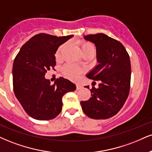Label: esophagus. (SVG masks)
Instances as JSON below:
<instances>
[{
	"label": "esophagus",
	"instance_id": "34e87169",
	"mask_svg": "<svg viewBox=\"0 0 152 152\" xmlns=\"http://www.w3.org/2000/svg\"><path fill=\"white\" fill-rule=\"evenodd\" d=\"M76 87H77V90H80V89H81L82 88V86L80 85H77Z\"/></svg>",
	"mask_w": 152,
	"mask_h": 152
}]
</instances>
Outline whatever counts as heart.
I'll return each mask as SVG.
<instances>
[{"label":"heart","instance_id":"1","mask_svg":"<svg viewBox=\"0 0 152 152\" xmlns=\"http://www.w3.org/2000/svg\"><path fill=\"white\" fill-rule=\"evenodd\" d=\"M65 46V45H63V46H61L58 48V50H57L56 54V58H59L61 56V52L63 50V48H64ZM80 46H81V50L83 55L87 53H89V52H94V53H95V46L90 42H82L80 44ZM63 70H64L65 75L68 77L72 78V79L77 78L78 75H79L80 72L82 71L81 69L79 68V67H77L72 64H67L65 65L64 68H63Z\"/></svg>","mask_w":152,"mask_h":152}]
</instances>
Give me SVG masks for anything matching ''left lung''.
Wrapping results in <instances>:
<instances>
[{
    "label": "left lung",
    "mask_w": 152,
    "mask_h": 152,
    "mask_svg": "<svg viewBox=\"0 0 152 152\" xmlns=\"http://www.w3.org/2000/svg\"><path fill=\"white\" fill-rule=\"evenodd\" d=\"M94 44L96 50V66L86 75L99 87H92L90 99L80 104L83 112L93 119H108L115 115L128 98L130 91L131 65L123 45L103 33L84 37ZM89 89V86H86Z\"/></svg>",
    "instance_id": "1"
}]
</instances>
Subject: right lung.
<instances>
[{
	"label": "right lung",
	"mask_w": 152,
	"mask_h": 152,
	"mask_svg": "<svg viewBox=\"0 0 152 152\" xmlns=\"http://www.w3.org/2000/svg\"><path fill=\"white\" fill-rule=\"evenodd\" d=\"M73 35L56 37L40 33L24 44L14 60L12 82L15 95L26 113L34 119L48 121L61 113L63 96L76 89L74 83L60 77L50 84L45 75L56 65L55 54Z\"/></svg>",
	"instance_id": "right-lung-1"
}]
</instances>
